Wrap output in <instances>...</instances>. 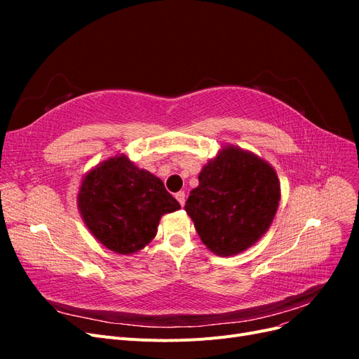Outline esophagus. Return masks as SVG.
Segmentation results:
<instances>
[{"mask_svg": "<svg viewBox=\"0 0 359 359\" xmlns=\"http://www.w3.org/2000/svg\"><path fill=\"white\" fill-rule=\"evenodd\" d=\"M175 198H177V201L181 203V206H184V203H186V193H184V191H178V193L175 194Z\"/></svg>", "mask_w": 359, "mask_h": 359, "instance_id": "esophagus-1", "label": "esophagus"}]
</instances>
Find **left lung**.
Listing matches in <instances>:
<instances>
[{
	"instance_id": "8db88e82",
	"label": "left lung",
	"mask_w": 359,
	"mask_h": 359,
	"mask_svg": "<svg viewBox=\"0 0 359 359\" xmlns=\"http://www.w3.org/2000/svg\"><path fill=\"white\" fill-rule=\"evenodd\" d=\"M281 199L276 169L236 145H223L199 173L186 211L211 253L236 256L273 224Z\"/></svg>"
}]
</instances>
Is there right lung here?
Returning a JSON list of instances; mask_svg holds the SVG:
<instances>
[{"instance_id":"right-lung-1","label":"right lung","mask_w":359,"mask_h":359,"mask_svg":"<svg viewBox=\"0 0 359 359\" xmlns=\"http://www.w3.org/2000/svg\"><path fill=\"white\" fill-rule=\"evenodd\" d=\"M76 202L95 240L126 256L153 241L161 217L181 208L163 181L137 168L126 153L106 158L86 172Z\"/></svg>"}]
</instances>
